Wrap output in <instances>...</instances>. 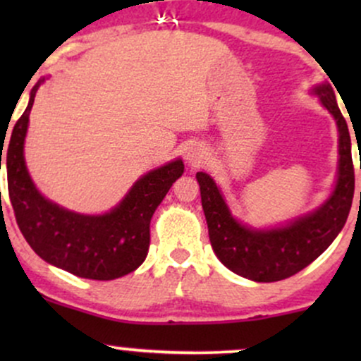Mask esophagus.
Masks as SVG:
<instances>
[{
    "mask_svg": "<svg viewBox=\"0 0 361 361\" xmlns=\"http://www.w3.org/2000/svg\"><path fill=\"white\" fill-rule=\"evenodd\" d=\"M202 157H204V151L197 146L188 147L185 151V161L188 166H197V164L202 161Z\"/></svg>",
    "mask_w": 361,
    "mask_h": 361,
    "instance_id": "obj_1",
    "label": "esophagus"
}]
</instances>
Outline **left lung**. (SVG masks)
<instances>
[{
  "label": "left lung",
  "mask_w": 361,
  "mask_h": 361,
  "mask_svg": "<svg viewBox=\"0 0 361 361\" xmlns=\"http://www.w3.org/2000/svg\"><path fill=\"white\" fill-rule=\"evenodd\" d=\"M310 94L333 115L338 127V171L331 193L321 205L276 226L252 227L231 210L221 186L198 171L202 207L212 250L235 275L252 281H279L295 275L324 252L345 227L355 192L351 139L329 82H319Z\"/></svg>",
  "instance_id": "left-lung-1"
}]
</instances>
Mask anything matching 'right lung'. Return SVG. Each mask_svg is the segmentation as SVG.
<instances>
[{"mask_svg":"<svg viewBox=\"0 0 361 361\" xmlns=\"http://www.w3.org/2000/svg\"><path fill=\"white\" fill-rule=\"evenodd\" d=\"M49 78L30 90L23 115L15 123L5 149L8 192L23 238L44 261L81 279L115 280L137 270L151 243V219L171 185L183 175L181 157L137 178L117 205L103 214H81L42 195L25 161L30 110L35 93ZM1 169V157H0Z\"/></svg>","mask_w":361,"mask_h":361,"instance_id":"right-lung-1","label":"right lung"}]
</instances>
